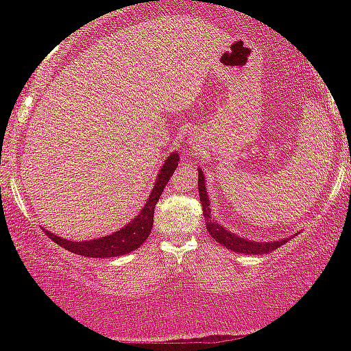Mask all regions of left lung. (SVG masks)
Returning a JSON list of instances; mask_svg holds the SVG:
<instances>
[{
	"mask_svg": "<svg viewBox=\"0 0 351 351\" xmlns=\"http://www.w3.org/2000/svg\"><path fill=\"white\" fill-rule=\"evenodd\" d=\"M198 189H199L201 206H203V216L204 219H206L208 232L211 234L213 239L217 241L219 244H223L224 247L231 249V251L239 252V254H252V256H256V254H267V252L276 251V249L280 247L282 244H285L289 239H292L291 236L279 241L257 243V241L244 239V237H239L237 234H234V232L228 231V228H224L223 224H219L216 219H213L211 217V204H209L208 191H206V178H204L201 168H198Z\"/></svg>",
	"mask_w": 351,
	"mask_h": 351,
	"instance_id": "obj_1",
	"label": "left lung"
}]
</instances>
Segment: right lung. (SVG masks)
Wrapping results in <instances>:
<instances>
[{
  "label": "right lung",
  "instance_id": "obj_1",
  "mask_svg": "<svg viewBox=\"0 0 351 351\" xmlns=\"http://www.w3.org/2000/svg\"><path fill=\"white\" fill-rule=\"evenodd\" d=\"M180 155L176 152H171L168 155L167 162L160 168L158 176H156L155 186H153L150 196H148L147 203L142 208V211L136 215L127 226H123L114 234H108L104 237H97V239L90 241H71L64 239V237L52 234L47 229H43L47 236L59 244L60 247L67 249V251L77 254V256L86 257H117L128 254L135 249H138L147 237L150 236L153 228V215H155V206L158 203L160 196H162L165 186L170 181V176L175 173L176 167H178Z\"/></svg>",
  "mask_w": 351,
  "mask_h": 351
}]
</instances>
